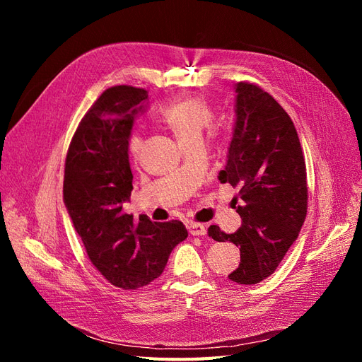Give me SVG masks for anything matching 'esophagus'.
Returning a JSON list of instances; mask_svg holds the SVG:
<instances>
[{
    "label": "esophagus",
    "instance_id": "obj_1",
    "mask_svg": "<svg viewBox=\"0 0 362 362\" xmlns=\"http://www.w3.org/2000/svg\"><path fill=\"white\" fill-rule=\"evenodd\" d=\"M187 228H189V233L192 234V235H205L206 234V226L205 225H202V223H196V222H190L189 225H187Z\"/></svg>",
    "mask_w": 362,
    "mask_h": 362
}]
</instances>
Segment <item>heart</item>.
I'll use <instances>...</instances> for the list:
<instances>
[{
    "label": "heart",
    "mask_w": 362,
    "mask_h": 362,
    "mask_svg": "<svg viewBox=\"0 0 362 362\" xmlns=\"http://www.w3.org/2000/svg\"><path fill=\"white\" fill-rule=\"evenodd\" d=\"M213 110L201 96L185 98L178 103L164 108L161 119L166 122L173 133L177 134L181 144L192 139L202 137L204 129L208 128L213 122ZM141 146V137L139 133H133L128 140V151L133 157L139 156Z\"/></svg>",
    "instance_id": "heart-1"
}]
</instances>
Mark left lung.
<instances>
[{"instance_id": "1", "label": "left lung", "mask_w": 362, "mask_h": 362, "mask_svg": "<svg viewBox=\"0 0 362 362\" xmlns=\"http://www.w3.org/2000/svg\"><path fill=\"white\" fill-rule=\"evenodd\" d=\"M235 122L226 166L218 181L238 189L234 206L242 226L226 234L208 228L216 242L240 247V264L228 275L252 286L276 270L298 238L306 217V168L302 146L287 112L255 84L237 83Z\"/></svg>"}]
</instances>
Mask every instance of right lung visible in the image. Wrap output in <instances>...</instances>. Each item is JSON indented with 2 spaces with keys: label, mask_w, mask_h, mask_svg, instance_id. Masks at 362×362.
<instances>
[{
  "label": "right lung",
  "mask_w": 362,
  "mask_h": 362,
  "mask_svg": "<svg viewBox=\"0 0 362 362\" xmlns=\"http://www.w3.org/2000/svg\"><path fill=\"white\" fill-rule=\"evenodd\" d=\"M148 92L107 89L81 119L64 166L63 201L92 264L115 287L136 290L158 278L189 233L182 222L134 221L124 213L133 190L128 140Z\"/></svg>",
  "instance_id": "1"
}]
</instances>
